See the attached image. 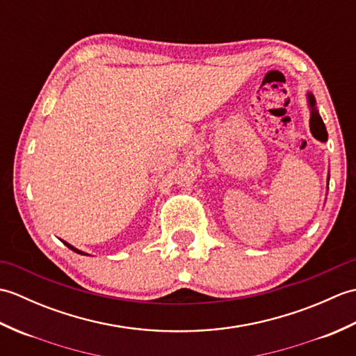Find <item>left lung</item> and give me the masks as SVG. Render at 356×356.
<instances>
[{
  "instance_id": "8db88e82",
  "label": "left lung",
  "mask_w": 356,
  "mask_h": 356,
  "mask_svg": "<svg viewBox=\"0 0 356 356\" xmlns=\"http://www.w3.org/2000/svg\"><path fill=\"white\" fill-rule=\"evenodd\" d=\"M307 105L309 110H311V119H309V127H311V133L315 139H318L320 142H326L327 140V130L324 127L323 119L320 116L318 110H316V102L312 93H307ZM329 179L330 174H327V188H329Z\"/></svg>"
}]
</instances>
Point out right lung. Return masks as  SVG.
<instances>
[{
	"label": "right lung",
	"instance_id": "add662e5",
	"mask_svg": "<svg viewBox=\"0 0 356 356\" xmlns=\"http://www.w3.org/2000/svg\"><path fill=\"white\" fill-rule=\"evenodd\" d=\"M64 241V240H63ZM64 245L67 246V248H70L72 249V251H74V252H76V254H82V255H90V254H86V252H82V251H79V249H76V248H74V246H72L70 243H67V241H64Z\"/></svg>",
	"mask_w": 356,
	"mask_h": 356
}]
</instances>
